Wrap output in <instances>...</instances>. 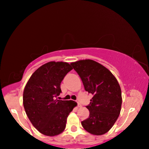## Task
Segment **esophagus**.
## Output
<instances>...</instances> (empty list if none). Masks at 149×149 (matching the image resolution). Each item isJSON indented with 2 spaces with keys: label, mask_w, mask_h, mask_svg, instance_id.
Wrapping results in <instances>:
<instances>
[{
  "label": "esophagus",
  "mask_w": 149,
  "mask_h": 149,
  "mask_svg": "<svg viewBox=\"0 0 149 149\" xmlns=\"http://www.w3.org/2000/svg\"><path fill=\"white\" fill-rule=\"evenodd\" d=\"M81 107H82V105L80 103H78V108H81Z\"/></svg>",
  "instance_id": "esophagus-1"
}]
</instances>
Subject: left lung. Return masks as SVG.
Listing matches in <instances>:
<instances>
[{"instance_id":"1","label":"left lung","mask_w":149,"mask_h":149,"mask_svg":"<svg viewBox=\"0 0 149 149\" xmlns=\"http://www.w3.org/2000/svg\"><path fill=\"white\" fill-rule=\"evenodd\" d=\"M71 65L80 77L85 91L93 95L86 106L89 117L81 122L82 127L91 134H106L116 121L121 108V90L117 80L108 69L93 60Z\"/></svg>"}]
</instances>
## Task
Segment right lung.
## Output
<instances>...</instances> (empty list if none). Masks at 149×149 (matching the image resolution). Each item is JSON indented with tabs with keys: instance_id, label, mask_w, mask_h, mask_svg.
Here are the masks:
<instances>
[{
	"instance_id": "1",
	"label": "right lung",
	"mask_w": 149,
	"mask_h": 149,
	"mask_svg": "<svg viewBox=\"0 0 149 149\" xmlns=\"http://www.w3.org/2000/svg\"><path fill=\"white\" fill-rule=\"evenodd\" d=\"M72 67L67 63L49 62L37 69L23 93L25 112L33 125L43 135L54 136L66 127L67 118L77 106L74 101L57 100L61 83Z\"/></svg>"
}]
</instances>
